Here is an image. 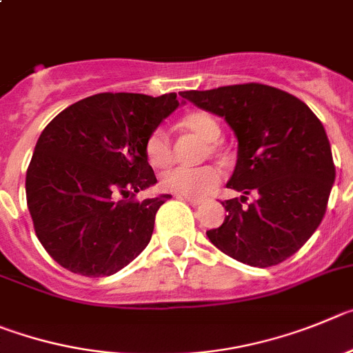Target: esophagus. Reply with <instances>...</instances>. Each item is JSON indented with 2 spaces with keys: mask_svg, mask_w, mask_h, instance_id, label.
<instances>
[{
  "mask_svg": "<svg viewBox=\"0 0 353 353\" xmlns=\"http://www.w3.org/2000/svg\"><path fill=\"white\" fill-rule=\"evenodd\" d=\"M181 199H184L186 202H188V204H192V205H200L202 202H204V200L196 199V196H181Z\"/></svg>",
  "mask_w": 353,
  "mask_h": 353,
  "instance_id": "34e87169",
  "label": "esophagus"
}]
</instances>
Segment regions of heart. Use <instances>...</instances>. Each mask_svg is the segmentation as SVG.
<instances>
[{
	"mask_svg": "<svg viewBox=\"0 0 353 353\" xmlns=\"http://www.w3.org/2000/svg\"><path fill=\"white\" fill-rule=\"evenodd\" d=\"M179 126L186 132L193 133L204 142H208V149L211 153L218 151L216 139L220 137V123L216 121L214 116H211L205 110H192L181 117ZM145 158L149 165L154 169H163L172 161V142H170L167 130L158 126L149 133L145 141ZM221 172L211 165H202L195 169H186V167H176L170 169L161 176L160 186L165 192L176 193L184 196H202L220 184Z\"/></svg>",
	"mask_w": 353,
	"mask_h": 353,
	"instance_id": "obj_1",
	"label": "heart"
}]
</instances>
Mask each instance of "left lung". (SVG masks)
<instances>
[{"label":"left lung","instance_id":"left-lung-1","mask_svg":"<svg viewBox=\"0 0 353 353\" xmlns=\"http://www.w3.org/2000/svg\"><path fill=\"white\" fill-rule=\"evenodd\" d=\"M200 109L225 117L237 137L225 221L208 230L218 250L253 268H271L299 252L319 228L336 177L331 144L319 117L287 91L236 84L183 91ZM253 191L257 200L243 206Z\"/></svg>","mask_w":353,"mask_h":353}]
</instances>
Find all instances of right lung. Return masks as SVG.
I'll return each mask as SVG.
<instances>
[{
  "label": "right lung",
  "instance_id": "1",
  "mask_svg": "<svg viewBox=\"0 0 353 353\" xmlns=\"http://www.w3.org/2000/svg\"><path fill=\"white\" fill-rule=\"evenodd\" d=\"M177 107L176 93H100L46 126L28 167L26 200L38 241L61 268L110 276L148 246L170 195L135 200L157 183L145 141Z\"/></svg>",
  "mask_w": 353,
  "mask_h": 353
}]
</instances>
